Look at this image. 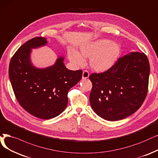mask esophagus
<instances>
[{
  "mask_svg": "<svg viewBox=\"0 0 158 158\" xmlns=\"http://www.w3.org/2000/svg\"><path fill=\"white\" fill-rule=\"evenodd\" d=\"M89 77V74L87 71H84L82 74V79H86L88 78Z\"/></svg>",
  "mask_w": 158,
  "mask_h": 158,
  "instance_id": "34e87169",
  "label": "esophagus"
}]
</instances>
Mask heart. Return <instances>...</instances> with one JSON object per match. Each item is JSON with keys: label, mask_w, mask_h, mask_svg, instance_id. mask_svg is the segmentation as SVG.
I'll use <instances>...</instances> for the list:
<instances>
[{"label": "heart", "mask_w": 158, "mask_h": 158, "mask_svg": "<svg viewBox=\"0 0 158 158\" xmlns=\"http://www.w3.org/2000/svg\"><path fill=\"white\" fill-rule=\"evenodd\" d=\"M121 53L119 43L108 39H100L80 46L79 52L69 50V58L73 64L82 65L84 59L89 58V66L98 73L108 71L118 61Z\"/></svg>", "instance_id": "b5f03b06"}]
</instances>
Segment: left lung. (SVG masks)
<instances>
[{"instance_id":"8db88e82","label":"left lung","mask_w":158,"mask_h":158,"mask_svg":"<svg viewBox=\"0 0 158 158\" xmlns=\"http://www.w3.org/2000/svg\"><path fill=\"white\" fill-rule=\"evenodd\" d=\"M150 65L144 53L132 52L120 58L104 73L90 75L93 110L107 121L127 118L140 108L147 97Z\"/></svg>"}]
</instances>
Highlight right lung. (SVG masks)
Returning a JSON list of instances; mask_svg holds the SVG:
<instances>
[{"mask_svg":"<svg viewBox=\"0 0 158 158\" xmlns=\"http://www.w3.org/2000/svg\"><path fill=\"white\" fill-rule=\"evenodd\" d=\"M37 37L20 47L11 58L9 77L17 101L31 115L42 119L57 117L68 103L67 93L82 77V71H71L64 64V56H58L54 64L37 68L31 61V53L47 44Z\"/></svg>","mask_w":158,"mask_h":158,"instance_id":"add662e5","label":"right lung"}]
</instances>
